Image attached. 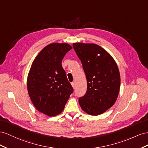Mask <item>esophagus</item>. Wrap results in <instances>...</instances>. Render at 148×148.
Returning a JSON list of instances; mask_svg holds the SVG:
<instances>
[{
	"label": "esophagus",
	"mask_w": 148,
	"mask_h": 148,
	"mask_svg": "<svg viewBox=\"0 0 148 148\" xmlns=\"http://www.w3.org/2000/svg\"><path fill=\"white\" fill-rule=\"evenodd\" d=\"M71 85H72V86H73V88H75V83L74 82H73V83L71 84Z\"/></svg>",
	"instance_id": "obj_1"
}]
</instances>
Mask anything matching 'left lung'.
Wrapping results in <instances>:
<instances>
[{
  "mask_svg": "<svg viewBox=\"0 0 148 148\" xmlns=\"http://www.w3.org/2000/svg\"><path fill=\"white\" fill-rule=\"evenodd\" d=\"M73 48L87 82L86 94L79 99L80 106L88 115H100L113 106L119 96V67L110 54L97 45L74 43Z\"/></svg>",
  "mask_w": 148,
  "mask_h": 148,
  "instance_id": "1",
  "label": "left lung"
}]
</instances>
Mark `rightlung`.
<instances>
[{"instance_id": "right-lung-1", "label": "right lung", "mask_w": 148, "mask_h": 148, "mask_svg": "<svg viewBox=\"0 0 148 148\" xmlns=\"http://www.w3.org/2000/svg\"><path fill=\"white\" fill-rule=\"evenodd\" d=\"M72 48L65 43L47 45L35 58L28 73L29 98L38 110L49 116L63 111L73 92L61 65L63 58Z\"/></svg>"}]
</instances>
